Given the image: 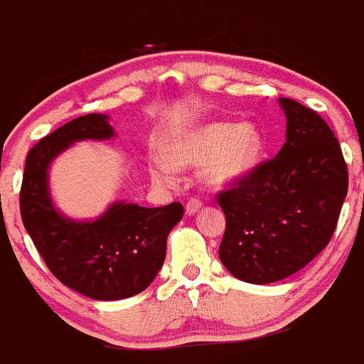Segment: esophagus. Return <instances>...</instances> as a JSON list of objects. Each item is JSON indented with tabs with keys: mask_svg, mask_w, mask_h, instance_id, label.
<instances>
[{
	"mask_svg": "<svg viewBox=\"0 0 364 364\" xmlns=\"http://www.w3.org/2000/svg\"><path fill=\"white\" fill-rule=\"evenodd\" d=\"M200 206H203V200H200L199 197H190V199L186 200L185 210H186V213H188V215H193L197 210H199Z\"/></svg>",
	"mask_w": 364,
	"mask_h": 364,
	"instance_id": "34e87169",
	"label": "esophagus"
}]
</instances>
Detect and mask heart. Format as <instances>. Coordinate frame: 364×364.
<instances>
[{"label":"heart","instance_id":"b5f03b06","mask_svg":"<svg viewBox=\"0 0 364 364\" xmlns=\"http://www.w3.org/2000/svg\"><path fill=\"white\" fill-rule=\"evenodd\" d=\"M263 136L249 122H210L172 140L165 149L167 161H153L151 176L171 185L176 168L204 165V179L215 186L229 185L249 174L263 154Z\"/></svg>","mask_w":364,"mask_h":364}]
</instances>
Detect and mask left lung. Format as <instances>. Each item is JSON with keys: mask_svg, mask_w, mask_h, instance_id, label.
Masks as SVG:
<instances>
[{"mask_svg": "<svg viewBox=\"0 0 364 364\" xmlns=\"http://www.w3.org/2000/svg\"><path fill=\"white\" fill-rule=\"evenodd\" d=\"M287 142L217 193L225 215L218 256L240 281L287 279L331 242L348 190V171L333 129L311 108L279 97Z\"/></svg>", "mask_w": 364, "mask_h": 364, "instance_id": "left-lung-1", "label": "left lung"}]
</instances>
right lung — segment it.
<instances>
[{"instance_id": "right-lung-1", "label": "right lung", "mask_w": 364, "mask_h": 364, "mask_svg": "<svg viewBox=\"0 0 364 364\" xmlns=\"http://www.w3.org/2000/svg\"><path fill=\"white\" fill-rule=\"evenodd\" d=\"M107 115L73 119L38 140L26 156L19 210L28 235L53 276L96 301L128 299L146 290L161 268L167 236L183 218L181 203L160 208L117 203L94 222H73L53 208L48 167L76 140L110 139Z\"/></svg>"}]
</instances>
